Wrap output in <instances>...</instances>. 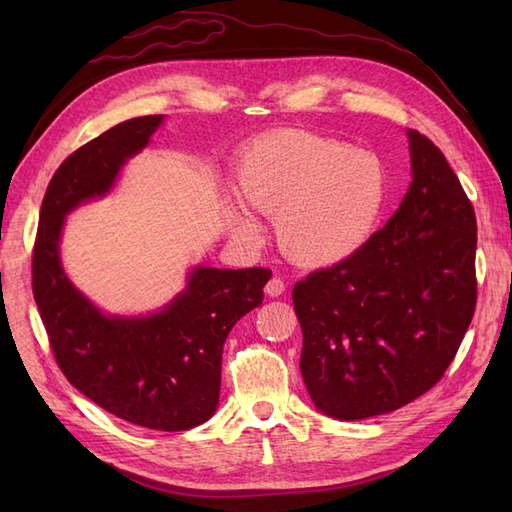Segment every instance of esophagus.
I'll use <instances>...</instances> for the list:
<instances>
[{"instance_id": "1", "label": "esophagus", "mask_w": 512, "mask_h": 512, "mask_svg": "<svg viewBox=\"0 0 512 512\" xmlns=\"http://www.w3.org/2000/svg\"><path fill=\"white\" fill-rule=\"evenodd\" d=\"M284 290H286V284L277 275H273L271 280L267 282V286H265V292L269 294V297H280V294H284Z\"/></svg>"}]
</instances>
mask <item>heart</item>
<instances>
[{"label": "heart", "mask_w": 512, "mask_h": 512, "mask_svg": "<svg viewBox=\"0 0 512 512\" xmlns=\"http://www.w3.org/2000/svg\"><path fill=\"white\" fill-rule=\"evenodd\" d=\"M239 203L273 218L282 254L301 267H329L359 252L386 203L382 162L365 149L303 130H280L243 151L235 170ZM235 232L256 237L245 215Z\"/></svg>", "instance_id": "b5f03b06"}]
</instances>
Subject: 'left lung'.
Returning a JSON list of instances; mask_svg holds the SVG:
<instances>
[{
  "mask_svg": "<svg viewBox=\"0 0 512 512\" xmlns=\"http://www.w3.org/2000/svg\"><path fill=\"white\" fill-rule=\"evenodd\" d=\"M412 183L393 218L346 260L294 284L301 374L342 421L433 389L476 309V215L444 153L408 130Z\"/></svg>",
  "mask_w": 512,
  "mask_h": 512,
  "instance_id": "obj_1",
  "label": "left lung"
}]
</instances>
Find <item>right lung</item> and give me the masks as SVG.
Returning <instances> with one entry per match:
<instances>
[{"instance_id": "right-lung-1", "label": "right lung", "mask_w": 512, "mask_h": 512, "mask_svg": "<svg viewBox=\"0 0 512 512\" xmlns=\"http://www.w3.org/2000/svg\"><path fill=\"white\" fill-rule=\"evenodd\" d=\"M162 115L123 121L61 162L46 188L32 254V288L59 369L94 404L158 431L192 429L218 408L222 348L235 322L265 299L271 269L200 267L162 312L108 318L61 269L64 215L102 196Z\"/></svg>"}]
</instances>
